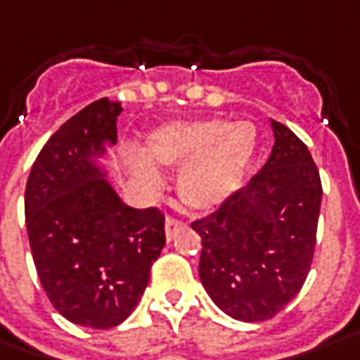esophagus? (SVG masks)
Segmentation results:
<instances>
[{"label":"esophagus","instance_id":"1","mask_svg":"<svg viewBox=\"0 0 360 360\" xmlns=\"http://www.w3.org/2000/svg\"><path fill=\"white\" fill-rule=\"evenodd\" d=\"M181 226H183V222L177 221L175 217H167V219H165V234H167V240H171V238L177 234V231H179Z\"/></svg>","mask_w":360,"mask_h":360}]
</instances>
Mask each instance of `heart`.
I'll return each instance as SVG.
<instances>
[{
    "label": "heart",
    "mask_w": 360,
    "mask_h": 360,
    "mask_svg": "<svg viewBox=\"0 0 360 360\" xmlns=\"http://www.w3.org/2000/svg\"><path fill=\"white\" fill-rule=\"evenodd\" d=\"M256 143V129L248 122L212 118L165 124L149 134L146 149L155 163L183 165L177 179L181 200L191 209L209 211L240 187ZM134 173L146 189H160L161 177L153 163L136 161Z\"/></svg>",
    "instance_id": "obj_1"
}]
</instances>
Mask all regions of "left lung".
<instances>
[{
    "mask_svg": "<svg viewBox=\"0 0 360 360\" xmlns=\"http://www.w3.org/2000/svg\"><path fill=\"white\" fill-rule=\"evenodd\" d=\"M276 143L262 169L211 214L200 236L199 278L238 321H266L300 293L314 262L321 179L302 139L272 120Z\"/></svg>",
    "mask_w": 360,
    "mask_h": 360,
    "instance_id": "8db88e82",
    "label": "left lung"
}]
</instances>
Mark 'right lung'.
<instances>
[{"instance_id": "obj_1", "label": "right lung", "mask_w": 360, "mask_h": 360, "mask_svg": "<svg viewBox=\"0 0 360 360\" xmlns=\"http://www.w3.org/2000/svg\"><path fill=\"white\" fill-rule=\"evenodd\" d=\"M120 112L100 98L67 120L39 151L25 189L39 282L58 314L92 329L134 311L165 244V214L128 207L94 161L116 143Z\"/></svg>"}]
</instances>
